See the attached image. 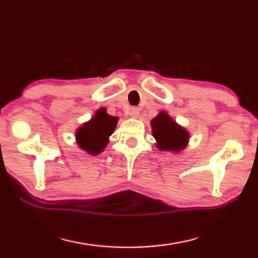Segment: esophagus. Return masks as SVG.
Wrapping results in <instances>:
<instances>
[{
  "instance_id": "esophagus-1",
  "label": "esophagus",
  "mask_w": 258,
  "mask_h": 258,
  "mask_svg": "<svg viewBox=\"0 0 258 258\" xmlns=\"http://www.w3.org/2000/svg\"><path fill=\"white\" fill-rule=\"evenodd\" d=\"M130 115H131V117H132V118H138L139 115H140L139 108H135V107L134 108H131Z\"/></svg>"
}]
</instances>
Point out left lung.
<instances>
[{
    "label": "left lung",
    "instance_id": "left-lung-1",
    "mask_svg": "<svg viewBox=\"0 0 258 258\" xmlns=\"http://www.w3.org/2000/svg\"><path fill=\"white\" fill-rule=\"evenodd\" d=\"M152 137L156 140V147L160 151L178 154L186 148L190 133L186 128L177 124L167 111L158 112L150 121Z\"/></svg>",
    "mask_w": 258,
    "mask_h": 258
}]
</instances>
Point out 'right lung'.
Listing matches in <instances>:
<instances>
[{
    "label": "right lung",
    "instance_id": "1",
    "mask_svg": "<svg viewBox=\"0 0 258 258\" xmlns=\"http://www.w3.org/2000/svg\"><path fill=\"white\" fill-rule=\"evenodd\" d=\"M118 117L111 116L106 108H100L75 131V140L78 148L91 156H97L106 149L109 138L115 132Z\"/></svg>",
    "mask_w": 258,
    "mask_h": 258
}]
</instances>
